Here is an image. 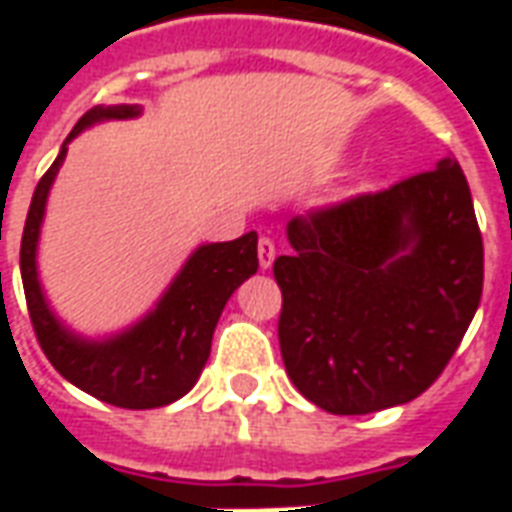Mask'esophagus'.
<instances>
[{
	"label": "esophagus",
	"mask_w": 512,
	"mask_h": 512,
	"mask_svg": "<svg viewBox=\"0 0 512 512\" xmlns=\"http://www.w3.org/2000/svg\"><path fill=\"white\" fill-rule=\"evenodd\" d=\"M274 257H277V246H274V241H271L268 235H263V238L257 241V260H260V268H271Z\"/></svg>",
	"instance_id": "obj_1"
}]
</instances>
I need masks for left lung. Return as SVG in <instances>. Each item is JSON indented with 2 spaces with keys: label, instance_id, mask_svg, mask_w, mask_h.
Returning a JSON list of instances; mask_svg holds the SVG:
<instances>
[{
  "label": "left lung",
  "instance_id": "1",
  "mask_svg": "<svg viewBox=\"0 0 512 512\" xmlns=\"http://www.w3.org/2000/svg\"><path fill=\"white\" fill-rule=\"evenodd\" d=\"M274 260L279 351L301 395L329 414H370L428 389L483 296V235L455 158L312 208Z\"/></svg>",
  "mask_w": 512,
  "mask_h": 512
}]
</instances>
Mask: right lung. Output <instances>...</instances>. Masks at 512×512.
I'll return each instance as SVG.
<instances>
[{
    "mask_svg": "<svg viewBox=\"0 0 512 512\" xmlns=\"http://www.w3.org/2000/svg\"><path fill=\"white\" fill-rule=\"evenodd\" d=\"M139 115L136 106H95L73 126L65 145L95 120ZM62 145L57 161L38 180L21 235V279L35 337L57 373L87 395L120 408H158L178 400L197 384L211 354L213 329L233 290L257 271V233L235 241L200 246L172 282L167 296L134 329L106 343H87L65 332L46 307L35 271V246L46 211L51 183L65 161Z\"/></svg>",
    "mask_w": 512,
    "mask_h": 512,
    "instance_id": "1",
    "label": "right lung"
}]
</instances>
